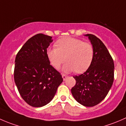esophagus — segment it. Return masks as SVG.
Returning a JSON list of instances; mask_svg holds the SVG:
<instances>
[{
  "label": "esophagus",
  "mask_w": 126,
  "mask_h": 126,
  "mask_svg": "<svg viewBox=\"0 0 126 126\" xmlns=\"http://www.w3.org/2000/svg\"><path fill=\"white\" fill-rule=\"evenodd\" d=\"M67 77H68V76H66V75H64V74H62V77H63V80H65V79H66L67 78Z\"/></svg>",
  "instance_id": "obj_1"
}]
</instances>
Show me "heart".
Listing matches in <instances>:
<instances>
[{
  "instance_id": "obj_1",
  "label": "heart",
  "mask_w": 126,
  "mask_h": 126,
  "mask_svg": "<svg viewBox=\"0 0 126 126\" xmlns=\"http://www.w3.org/2000/svg\"><path fill=\"white\" fill-rule=\"evenodd\" d=\"M56 47H49L46 50L48 60L54 68L58 69L66 61L63 68L66 72L75 71L77 73L85 71L91 64L94 57L92 44L82 39L64 37L58 39Z\"/></svg>"
}]
</instances>
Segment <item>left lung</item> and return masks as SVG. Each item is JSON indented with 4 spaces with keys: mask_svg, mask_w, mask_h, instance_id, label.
I'll return each mask as SVG.
<instances>
[{
    "mask_svg": "<svg viewBox=\"0 0 126 126\" xmlns=\"http://www.w3.org/2000/svg\"><path fill=\"white\" fill-rule=\"evenodd\" d=\"M94 48V57L84 73L74 76L76 81L71 93L85 107H93L106 97L114 80V62L104 43L92 34H87Z\"/></svg>",
    "mask_w": 126,
    "mask_h": 126,
    "instance_id": "obj_1",
    "label": "left lung"
}]
</instances>
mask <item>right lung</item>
Masks as SVG:
<instances>
[{
    "instance_id": "right-lung-1",
    "label": "right lung",
    "mask_w": 126,
    "mask_h": 126,
    "mask_svg": "<svg viewBox=\"0 0 126 126\" xmlns=\"http://www.w3.org/2000/svg\"><path fill=\"white\" fill-rule=\"evenodd\" d=\"M52 41V36L35 35L28 39L15 58L16 85L25 102L34 107L50 102L63 80L47 57L46 50Z\"/></svg>"
}]
</instances>
